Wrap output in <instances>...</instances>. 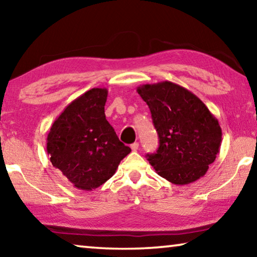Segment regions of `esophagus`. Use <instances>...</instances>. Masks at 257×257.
Here are the masks:
<instances>
[{"instance_id":"1","label":"esophagus","mask_w":257,"mask_h":257,"mask_svg":"<svg viewBox=\"0 0 257 257\" xmlns=\"http://www.w3.org/2000/svg\"><path fill=\"white\" fill-rule=\"evenodd\" d=\"M130 147H132V150L133 151H137L138 150V147H139V144L137 142H135V143H133L132 145H130Z\"/></svg>"}]
</instances>
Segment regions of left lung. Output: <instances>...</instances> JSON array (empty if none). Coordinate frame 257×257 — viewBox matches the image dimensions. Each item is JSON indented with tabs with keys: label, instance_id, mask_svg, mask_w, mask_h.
I'll use <instances>...</instances> for the list:
<instances>
[{
	"label": "left lung",
	"instance_id": "8db88e82",
	"mask_svg": "<svg viewBox=\"0 0 257 257\" xmlns=\"http://www.w3.org/2000/svg\"><path fill=\"white\" fill-rule=\"evenodd\" d=\"M149 105L160 138L147 160L158 175L175 185H187L205 175L219 153L222 130L196 95L171 81L137 87Z\"/></svg>",
	"mask_w": 257,
	"mask_h": 257
}]
</instances>
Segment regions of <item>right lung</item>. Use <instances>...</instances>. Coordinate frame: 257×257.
Listing matches in <instances>:
<instances>
[{"label":"right lung","instance_id":"obj_1","mask_svg":"<svg viewBox=\"0 0 257 257\" xmlns=\"http://www.w3.org/2000/svg\"><path fill=\"white\" fill-rule=\"evenodd\" d=\"M106 98V88L87 90L64 108L47 135L52 164L78 189L93 190L103 185L132 152L107 122Z\"/></svg>","mask_w":257,"mask_h":257}]
</instances>
